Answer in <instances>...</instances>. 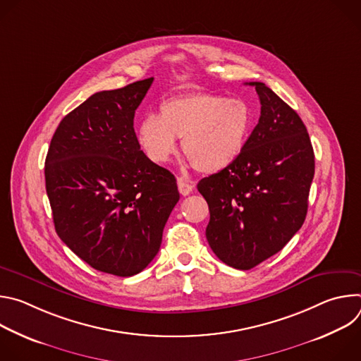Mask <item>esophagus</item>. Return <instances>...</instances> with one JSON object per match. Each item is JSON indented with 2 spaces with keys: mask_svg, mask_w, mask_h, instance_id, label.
<instances>
[{
  "mask_svg": "<svg viewBox=\"0 0 361 361\" xmlns=\"http://www.w3.org/2000/svg\"><path fill=\"white\" fill-rule=\"evenodd\" d=\"M177 185H178L180 194L184 195V197L188 195V194L192 191V188H194V185H192L190 181L184 180V178H178V180H177Z\"/></svg>",
  "mask_w": 361,
  "mask_h": 361,
  "instance_id": "obj_1",
  "label": "esophagus"
}]
</instances>
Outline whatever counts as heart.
<instances>
[{"label": "heart", "instance_id": "b5f03b06", "mask_svg": "<svg viewBox=\"0 0 361 361\" xmlns=\"http://www.w3.org/2000/svg\"><path fill=\"white\" fill-rule=\"evenodd\" d=\"M252 130V111L241 98L207 91H187L160 104L159 117L147 116L137 128L138 141L154 163H167L183 138L184 156L205 174L230 167Z\"/></svg>", "mask_w": 361, "mask_h": 361}]
</instances>
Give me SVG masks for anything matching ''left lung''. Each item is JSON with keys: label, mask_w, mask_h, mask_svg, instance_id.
Segmentation results:
<instances>
[{"label": "left lung", "mask_w": 361, "mask_h": 361, "mask_svg": "<svg viewBox=\"0 0 361 361\" xmlns=\"http://www.w3.org/2000/svg\"><path fill=\"white\" fill-rule=\"evenodd\" d=\"M262 113L241 156L202 178L210 209L205 237L230 267L250 270L279 252L301 228L314 177V151L298 114L264 82Z\"/></svg>", "instance_id": "1"}]
</instances>
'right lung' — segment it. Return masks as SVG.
<instances>
[{"label":"right lung","mask_w":361,"mask_h":361,"mask_svg":"<svg viewBox=\"0 0 361 361\" xmlns=\"http://www.w3.org/2000/svg\"><path fill=\"white\" fill-rule=\"evenodd\" d=\"M152 81L92 94L61 120L45 159L59 237L92 269L118 277L152 262L180 200L176 177L145 156L134 131Z\"/></svg>","instance_id":"obj_1"}]
</instances>
